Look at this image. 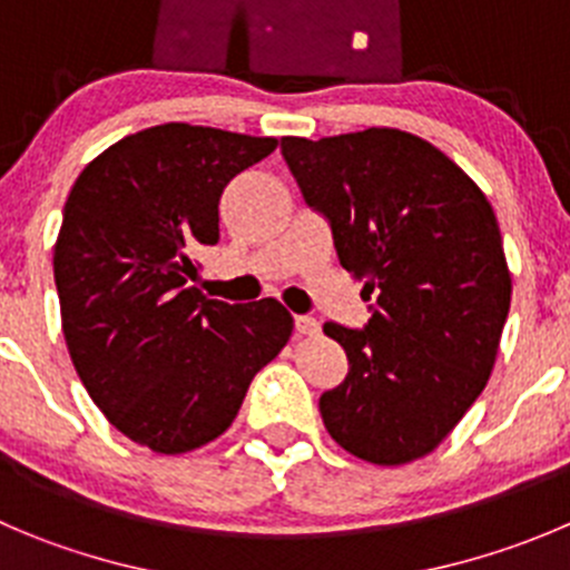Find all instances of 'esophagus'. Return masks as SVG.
<instances>
[{
    "label": "esophagus",
    "mask_w": 570,
    "mask_h": 570,
    "mask_svg": "<svg viewBox=\"0 0 570 570\" xmlns=\"http://www.w3.org/2000/svg\"><path fill=\"white\" fill-rule=\"evenodd\" d=\"M296 333L299 335H318V322L311 316H296Z\"/></svg>",
    "instance_id": "obj_1"
}]
</instances>
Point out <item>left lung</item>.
I'll return each instance as SVG.
<instances>
[{"label": "left lung", "instance_id": "8db88e82", "mask_svg": "<svg viewBox=\"0 0 570 570\" xmlns=\"http://www.w3.org/2000/svg\"><path fill=\"white\" fill-rule=\"evenodd\" d=\"M282 156L361 296L375 299L363 330L324 324L350 357L344 383L318 400L324 428L363 462L428 456L484 392L512 302L490 200L397 128L282 137Z\"/></svg>", "mask_w": 570, "mask_h": 570}]
</instances>
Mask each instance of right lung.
Returning a JSON list of instances; mask_svg holds the SVG:
<instances>
[{"instance_id":"right-lung-1","label":"right lung","mask_w":570,"mask_h":570,"mask_svg":"<svg viewBox=\"0 0 570 570\" xmlns=\"http://www.w3.org/2000/svg\"><path fill=\"white\" fill-rule=\"evenodd\" d=\"M276 145L165 122L102 150L67 198L52 257L67 350L106 420L154 453L218 439L294 333L276 299L226 305L193 285L226 184Z\"/></svg>"}]
</instances>
